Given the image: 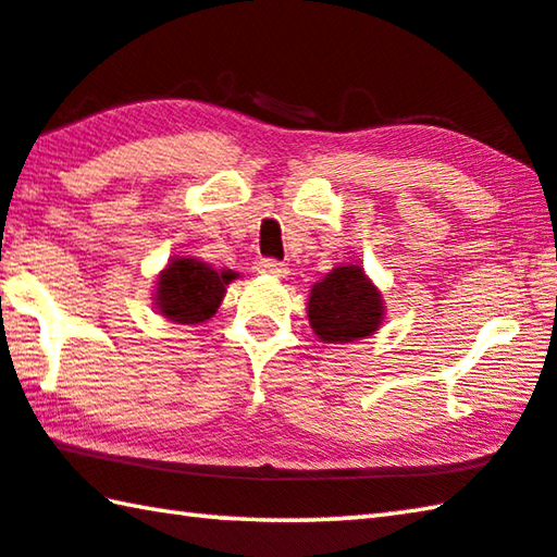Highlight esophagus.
Segmentation results:
<instances>
[{"instance_id":"esophagus-1","label":"esophagus","mask_w":557,"mask_h":557,"mask_svg":"<svg viewBox=\"0 0 557 557\" xmlns=\"http://www.w3.org/2000/svg\"><path fill=\"white\" fill-rule=\"evenodd\" d=\"M258 272H262V275H270V277H287V272H289V268L285 265V262H280V260H272V258H268V260H260L258 262Z\"/></svg>"}]
</instances>
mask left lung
I'll return each instance as SVG.
<instances>
[{
  "label": "left lung",
  "mask_w": 557,
  "mask_h": 557,
  "mask_svg": "<svg viewBox=\"0 0 557 557\" xmlns=\"http://www.w3.org/2000/svg\"><path fill=\"white\" fill-rule=\"evenodd\" d=\"M309 324L326 344H351L379 332L383 297L363 268L338 265L309 295Z\"/></svg>",
  "instance_id": "obj_1"
}]
</instances>
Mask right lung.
I'll return each mask as SVG.
<instances>
[{"mask_svg": "<svg viewBox=\"0 0 557 557\" xmlns=\"http://www.w3.org/2000/svg\"><path fill=\"white\" fill-rule=\"evenodd\" d=\"M235 272H215L196 258H174L159 272L154 305L176 324H201L215 314Z\"/></svg>", "mask_w": 557, "mask_h": 557, "instance_id": "right-lung-1", "label": "right lung"}]
</instances>
